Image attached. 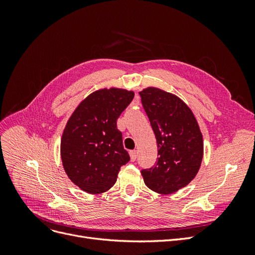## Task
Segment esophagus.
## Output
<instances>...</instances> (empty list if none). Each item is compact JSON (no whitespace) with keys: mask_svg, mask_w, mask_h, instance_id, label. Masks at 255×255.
Here are the masks:
<instances>
[{"mask_svg":"<svg viewBox=\"0 0 255 255\" xmlns=\"http://www.w3.org/2000/svg\"><path fill=\"white\" fill-rule=\"evenodd\" d=\"M129 156H130V160L132 161H135L136 158H137V152L135 150H132L129 151Z\"/></svg>","mask_w":255,"mask_h":255,"instance_id":"34e87169","label":"esophagus"}]
</instances>
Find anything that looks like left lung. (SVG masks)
Returning a JSON list of instances; mask_svg holds the SVG:
<instances>
[{"label": "left lung", "instance_id": "left-lung-1", "mask_svg": "<svg viewBox=\"0 0 255 255\" xmlns=\"http://www.w3.org/2000/svg\"><path fill=\"white\" fill-rule=\"evenodd\" d=\"M139 95L158 149L156 163L141 170L143 181L158 194H172L188 185L199 171L203 157L201 130L180 98L153 87Z\"/></svg>", "mask_w": 255, "mask_h": 255}]
</instances>
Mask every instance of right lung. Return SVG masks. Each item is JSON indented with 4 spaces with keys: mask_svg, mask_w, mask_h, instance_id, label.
<instances>
[{
    "mask_svg": "<svg viewBox=\"0 0 255 255\" xmlns=\"http://www.w3.org/2000/svg\"><path fill=\"white\" fill-rule=\"evenodd\" d=\"M134 98L133 91L102 89L92 92L68 120L60 142L67 175L89 194H101L117 181L129 160L123 148L117 119Z\"/></svg>",
    "mask_w": 255,
    "mask_h": 255,
    "instance_id": "add662e5",
    "label": "right lung"
}]
</instances>
